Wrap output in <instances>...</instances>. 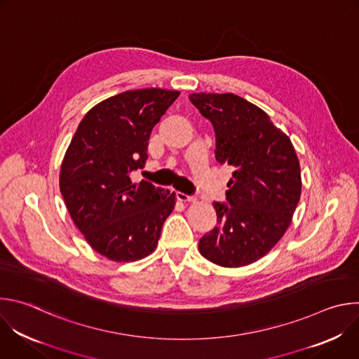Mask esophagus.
I'll use <instances>...</instances> for the list:
<instances>
[{
	"mask_svg": "<svg viewBox=\"0 0 359 359\" xmlns=\"http://www.w3.org/2000/svg\"><path fill=\"white\" fill-rule=\"evenodd\" d=\"M176 196H177V200H180L183 203H194L197 200L194 196H189V194H184L182 191H177Z\"/></svg>",
	"mask_w": 359,
	"mask_h": 359,
	"instance_id": "esophagus-1",
	"label": "esophagus"
}]
</instances>
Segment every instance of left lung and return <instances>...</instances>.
<instances>
[{"label":"left lung","mask_w":359,"mask_h":359,"mask_svg":"<svg viewBox=\"0 0 359 359\" xmlns=\"http://www.w3.org/2000/svg\"><path fill=\"white\" fill-rule=\"evenodd\" d=\"M216 132V159L233 170L227 203L215 201L217 226L198 251L222 267L260 260L284 236L301 196V170L290 137L251 102L234 93H191Z\"/></svg>","instance_id":"8db88e82"}]
</instances>
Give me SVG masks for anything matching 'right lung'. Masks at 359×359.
<instances>
[{
  "label": "right lung",
  "mask_w": 359,
  "mask_h": 359,
  "mask_svg": "<svg viewBox=\"0 0 359 359\" xmlns=\"http://www.w3.org/2000/svg\"><path fill=\"white\" fill-rule=\"evenodd\" d=\"M180 92L135 89L99 102L81 121L61 165L65 206L88 244L118 263L155 251L176 193L130 173L147 159L151 129Z\"/></svg>",
  "instance_id": "right-lung-1"
}]
</instances>
